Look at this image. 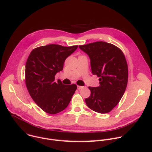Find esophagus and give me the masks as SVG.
<instances>
[{
    "label": "esophagus",
    "mask_w": 152,
    "mask_h": 152,
    "mask_svg": "<svg viewBox=\"0 0 152 152\" xmlns=\"http://www.w3.org/2000/svg\"><path fill=\"white\" fill-rule=\"evenodd\" d=\"M84 88V87H82V86H77V89L78 90H81Z\"/></svg>",
    "instance_id": "34e87169"
}]
</instances>
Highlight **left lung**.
Wrapping results in <instances>:
<instances>
[{
    "label": "left lung",
    "instance_id": "obj_1",
    "mask_svg": "<svg viewBox=\"0 0 152 152\" xmlns=\"http://www.w3.org/2000/svg\"><path fill=\"white\" fill-rule=\"evenodd\" d=\"M90 59L91 72L99 77V86L89 87L91 94L87 105L99 113H107L118 105L126 91L128 66L122 50L116 46L98 41L79 46Z\"/></svg>",
    "mask_w": 152,
    "mask_h": 152
}]
</instances>
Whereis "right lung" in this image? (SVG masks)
<instances>
[{"mask_svg":"<svg viewBox=\"0 0 152 152\" xmlns=\"http://www.w3.org/2000/svg\"><path fill=\"white\" fill-rule=\"evenodd\" d=\"M78 45L64 47L50 44L33 49L25 65L26 86L36 104L47 113L54 115L65 109L77 86L55 82V75L63 70L65 59Z\"/></svg>","mask_w":152,"mask_h":152,"instance_id":"1","label":"right lung"}]
</instances>
